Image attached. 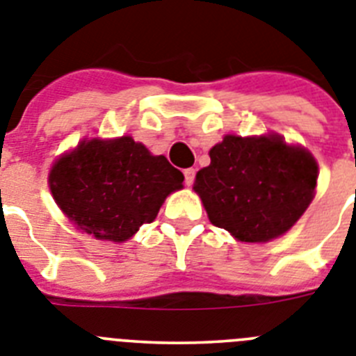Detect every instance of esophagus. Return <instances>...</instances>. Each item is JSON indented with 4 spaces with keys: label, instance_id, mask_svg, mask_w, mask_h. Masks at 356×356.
<instances>
[{
    "label": "esophagus",
    "instance_id": "1",
    "mask_svg": "<svg viewBox=\"0 0 356 356\" xmlns=\"http://www.w3.org/2000/svg\"><path fill=\"white\" fill-rule=\"evenodd\" d=\"M195 181V170L193 168H188V170H184V182L186 186H191Z\"/></svg>",
    "mask_w": 356,
    "mask_h": 356
}]
</instances>
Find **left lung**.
<instances>
[{
    "label": "left lung",
    "mask_w": 356,
    "mask_h": 356,
    "mask_svg": "<svg viewBox=\"0 0 356 356\" xmlns=\"http://www.w3.org/2000/svg\"><path fill=\"white\" fill-rule=\"evenodd\" d=\"M209 156L211 165L198 170L193 190L211 223L239 241L278 238L312 202L318 163L309 150L287 145L278 134H227Z\"/></svg>",
    "instance_id": "left-lung-1"
}]
</instances>
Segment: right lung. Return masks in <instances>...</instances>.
<instances>
[{
	"label": "right lung",
	"mask_w": 356,
	"mask_h": 356,
	"mask_svg": "<svg viewBox=\"0 0 356 356\" xmlns=\"http://www.w3.org/2000/svg\"><path fill=\"white\" fill-rule=\"evenodd\" d=\"M182 181L165 156H152L131 136L83 140L49 172L51 193L70 222L95 239L115 243L154 222Z\"/></svg>",
	"instance_id": "obj_1"
}]
</instances>
